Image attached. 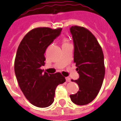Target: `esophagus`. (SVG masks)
I'll return each instance as SVG.
<instances>
[{
  "instance_id": "obj_1",
  "label": "esophagus",
  "mask_w": 121,
  "mask_h": 121,
  "mask_svg": "<svg viewBox=\"0 0 121 121\" xmlns=\"http://www.w3.org/2000/svg\"><path fill=\"white\" fill-rule=\"evenodd\" d=\"M66 82H70V81H71L70 78V77H66Z\"/></svg>"
}]
</instances>
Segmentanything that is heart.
<instances>
[{
	"label": "heart",
	"instance_id": "1",
	"mask_svg": "<svg viewBox=\"0 0 121 121\" xmlns=\"http://www.w3.org/2000/svg\"><path fill=\"white\" fill-rule=\"evenodd\" d=\"M65 43H67V42H66V39H64V40H63V44H65Z\"/></svg>",
	"mask_w": 121,
	"mask_h": 121
}]
</instances>
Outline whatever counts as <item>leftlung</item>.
<instances>
[{
  "label": "left lung",
  "mask_w": 121,
  "mask_h": 121,
  "mask_svg": "<svg viewBox=\"0 0 121 121\" xmlns=\"http://www.w3.org/2000/svg\"><path fill=\"white\" fill-rule=\"evenodd\" d=\"M74 44V63L79 78L72 82L79 86L77 93L70 95L74 104H88L99 94L102 85L105 66L102 48L94 35L86 28L74 26L70 27Z\"/></svg>",
  "instance_id": "1"
}]
</instances>
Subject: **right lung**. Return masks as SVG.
<instances>
[{"mask_svg": "<svg viewBox=\"0 0 121 121\" xmlns=\"http://www.w3.org/2000/svg\"><path fill=\"white\" fill-rule=\"evenodd\" d=\"M62 28L37 27L27 33L20 43L14 61V71L19 87L35 106L44 108L54 102L55 89L66 81L60 73H43L44 53L60 35Z\"/></svg>", "mask_w": 121, "mask_h": 121, "instance_id": "obj_1", "label": "right lung"}]
</instances>
